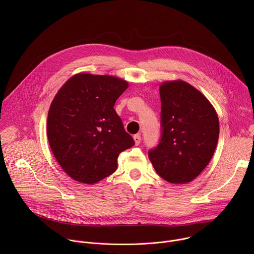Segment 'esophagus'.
Masks as SVG:
<instances>
[{
	"mask_svg": "<svg viewBox=\"0 0 254 254\" xmlns=\"http://www.w3.org/2000/svg\"><path fill=\"white\" fill-rule=\"evenodd\" d=\"M133 139H134V142L136 146H138V144L140 143V140H141V137H140V133H136L133 135Z\"/></svg>",
	"mask_w": 254,
	"mask_h": 254,
	"instance_id": "1",
	"label": "esophagus"
}]
</instances>
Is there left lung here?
Masks as SVG:
<instances>
[{"label":"left lung","mask_w":254,"mask_h":254,"mask_svg":"<svg viewBox=\"0 0 254 254\" xmlns=\"http://www.w3.org/2000/svg\"><path fill=\"white\" fill-rule=\"evenodd\" d=\"M161 138L149 151L160 177L170 183L191 182L207 167L219 137V120L209 100L182 80L160 86Z\"/></svg>","instance_id":"1"}]
</instances>
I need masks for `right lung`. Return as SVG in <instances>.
<instances>
[{
  "instance_id": "obj_1",
  "label": "right lung",
  "mask_w": 254,
  "mask_h": 254,
  "mask_svg": "<svg viewBox=\"0 0 254 254\" xmlns=\"http://www.w3.org/2000/svg\"><path fill=\"white\" fill-rule=\"evenodd\" d=\"M127 86L118 77L80 73L55 95L47 136L57 162L72 179L98 182L117 170L119 155L134 144L114 108Z\"/></svg>"
}]
</instances>
